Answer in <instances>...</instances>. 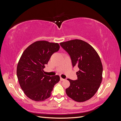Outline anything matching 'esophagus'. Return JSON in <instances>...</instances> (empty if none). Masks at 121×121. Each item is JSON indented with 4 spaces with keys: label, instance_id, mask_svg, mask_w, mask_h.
<instances>
[{
    "label": "esophagus",
    "instance_id": "esophagus-1",
    "mask_svg": "<svg viewBox=\"0 0 121 121\" xmlns=\"http://www.w3.org/2000/svg\"><path fill=\"white\" fill-rule=\"evenodd\" d=\"M60 81H64V80H65V79H63V78H60Z\"/></svg>",
    "mask_w": 121,
    "mask_h": 121
}]
</instances>
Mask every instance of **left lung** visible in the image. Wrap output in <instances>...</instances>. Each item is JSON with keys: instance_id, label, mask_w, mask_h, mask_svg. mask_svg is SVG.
<instances>
[{"instance_id": "8db88e82", "label": "left lung", "mask_w": 121, "mask_h": 121, "mask_svg": "<svg viewBox=\"0 0 121 121\" xmlns=\"http://www.w3.org/2000/svg\"><path fill=\"white\" fill-rule=\"evenodd\" d=\"M71 57L73 67H78V79H68L70 86L65 89L67 95L77 102L89 99L95 94L102 81V65L98 54L88 43L79 39L60 43Z\"/></svg>"}]
</instances>
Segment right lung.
Masks as SVG:
<instances>
[{"mask_svg":"<svg viewBox=\"0 0 121 121\" xmlns=\"http://www.w3.org/2000/svg\"><path fill=\"white\" fill-rule=\"evenodd\" d=\"M59 49L58 43L39 41L29 46L22 55L17 77L22 89L31 99L41 101L49 98L54 86L59 82V76H47L43 70L51 56Z\"/></svg>","mask_w":121,"mask_h":121,"instance_id":"add662e5","label":"right lung"}]
</instances>
